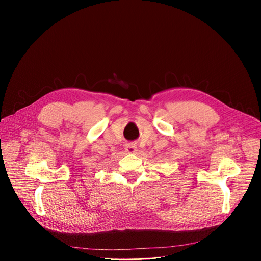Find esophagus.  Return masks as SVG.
Listing matches in <instances>:
<instances>
[{"label": "esophagus", "instance_id": "obj_1", "mask_svg": "<svg viewBox=\"0 0 261 261\" xmlns=\"http://www.w3.org/2000/svg\"><path fill=\"white\" fill-rule=\"evenodd\" d=\"M124 149H126L128 153H135L138 151V147L134 144H127L126 147H124Z\"/></svg>", "mask_w": 261, "mask_h": 261}]
</instances>
